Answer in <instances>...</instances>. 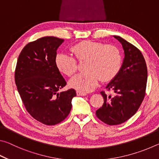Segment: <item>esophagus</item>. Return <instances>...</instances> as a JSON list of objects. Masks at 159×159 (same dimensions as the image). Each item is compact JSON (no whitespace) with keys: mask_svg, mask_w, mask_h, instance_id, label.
<instances>
[{"mask_svg":"<svg viewBox=\"0 0 159 159\" xmlns=\"http://www.w3.org/2000/svg\"><path fill=\"white\" fill-rule=\"evenodd\" d=\"M76 94H77V95H80V96H85V95H87V94H86L85 93L80 92V91H77Z\"/></svg>","mask_w":159,"mask_h":159,"instance_id":"34e87169","label":"esophagus"}]
</instances>
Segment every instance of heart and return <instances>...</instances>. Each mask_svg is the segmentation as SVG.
Returning <instances> with one entry per match:
<instances>
[{"label":"heart","mask_w":159,"mask_h":159,"mask_svg":"<svg viewBox=\"0 0 159 159\" xmlns=\"http://www.w3.org/2000/svg\"><path fill=\"white\" fill-rule=\"evenodd\" d=\"M74 58L66 54H58L55 58L57 69L66 76H74L78 70L77 61H83L85 71L70 80V86L83 93L92 91L102 82L111 81L121 67L120 50L114 45L93 41H83L71 48Z\"/></svg>","instance_id":"heart-1"}]
</instances>
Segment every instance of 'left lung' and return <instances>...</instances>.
Segmentation results:
<instances>
[{
    "mask_svg": "<svg viewBox=\"0 0 159 159\" xmlns=\"http://www.w3.org/2000/svg\"><path fill=\"white\" fill-rule=\"evenodd\" d=\"M124 50L125 57L117 76L107 85L108 92L100 93L104 104L96 111V116L109 125L121 124L138 111L146 93L147 68L146 61L138 48L121 37L114 36Z\"/></svg>",
    "mask_w": 159,
    "mask_h": 159,
    "instance_id": "left-lung-1",
    "label": "left lung"
}]
</instances>
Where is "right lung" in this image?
I'll list each match as a JSON object with an SVG mask.
<instances>
[{
    "instance_id": "obj_1",
    "label": "right lung",
    "mask_w": 159,
    "mask_h": 159,
    "mask_svg": "<svg viewBox=\"0 0 159 159\" xmlns=\"http://www.w3.org/2000/svg\"><path fill=\"white\" fill-rule=\"evenodd\" d=\"M64 39L46 36L29 43L18 57L15 72L17 90L26 111L47 125L68 116L74 89L59 93L66 85L55 64L57 50Z\"/></svg>"
}]
</instances>
